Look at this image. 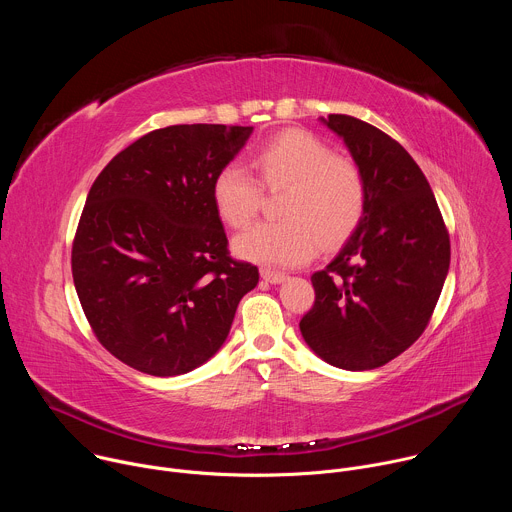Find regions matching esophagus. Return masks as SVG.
Returning a JSON list of instances; mask_svg holds the SVG:
<instances>
[{
  "mask_svg": "<svg viewBox=\"0 0 512 512\" xmlns=\"http://www.w3.org/2000/svg\"><path fill=\"white\" fill-rule=\"evenodd\" d=\"M261 277H263L267 283H273V285L283 283V281L287 279V275H285V273H281V271H273V269H261Z\"/></svg>",
  "mask_w": 512,
  "mask_h": 512,
  "instance_id": "esophagus-1",
  "label": "esophagus"
}]
</instances>
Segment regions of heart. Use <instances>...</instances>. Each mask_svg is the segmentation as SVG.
<instances>
[{"label": "heart", "instance_id": "1", "mask_svg": "<svg viewBox=\"0 0 512 512\" xmlns=\"http://www.w3.org/2000/svg\"><path fill=\"white\" fill-rule=\"evenodd\" d=\"M251 162L267 190H283L277 206L283 221L257 223L237 235V257L261 265H302L320 245L332 249L352 235L364 210V182L358 168L334 156L320 137L287 129L265 141ZM259 182L239 164L218 170L212 204L229 227L243 229L253 221Z\"/></svg>", "mask_w": 512, "mask_h": 512}]
</instances>
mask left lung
Wrapping results in <instances>:
<instances>
[{
    "instance_id": "8db88e82",
    "label": "left lung",
    "mask_w": 512,
    "mask_h": 512,
    "mask_svg": "<svg viewBox=\"0 0 512 512\" xmlns=\"http://www.w3.org/2000/svg\"><path fill=\"white\" fill-rule=\"evenodd\" d=\"M320 121L350 152L362 182L356 229L312 275L314 308L300 332L332 367L371 371L425 330L450 269V237L415 160L381 129L350 115Z\"/></svg>"
}]
</instances>
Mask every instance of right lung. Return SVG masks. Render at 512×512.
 <instances>
[{
    "label": "right lung",
    "instance_id": "add662e5",
    "mask_svg": "<svg viewBox=\"0 0 512 512\" xmlns=\"http://www.w3.org/2000/svg\"><path fill=\"white\" fill-rule=\"evenodd\" d=\"M253 127L170 125L97 176L72 245V277L99 342L131 369L176 377L225 344L255 265L229 257L212 182Z\"/></svg>",
    "mask_w": 512,
    "mask_h": 512
}]
</instances>
